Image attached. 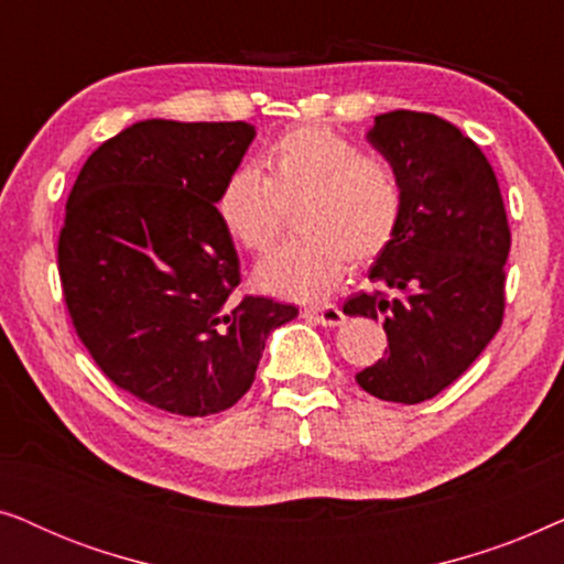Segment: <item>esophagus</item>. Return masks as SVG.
<instances>
[{
    "instance_id": "1",
    "label": "esophagus",
    "mask_w": 564,
    "mask_h": 564,
    "mask_svg": "<svg viewBox=\"0 0 564 564\" xmlns=\"http://www.w3.org/2000/svg\"><path fill=\"white\" fill-rule=\"evenodd\" d=\"M303 315H305L307 321H315V323H321V326H328V328L341 326V323H344V313L338 311L336 305H330V303H326V305H311V307H305Z\"/></svg>"
}]
</instances>
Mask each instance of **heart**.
Wrapping results in <instances>:
<instances>
[{
	"instance_id": "1",
	"label": "heart",
	"mask_w": 564,
	"mask_h": 564,
	"mask_svg": "<svg viewBox=\"0 0 564 564\" xmlns=\"http://www.w3.org/2000/svg\"><path fill=\"white\" fill-rule=\"evenodd\" d=\"M297 236L257 269L259 284L290 297L334 290L346 261L369 264L395 241L405 189L388 159L361 153L326 126H300L269 145L261 169L238 166L223 182L218 215L246 251L264 253L280 236L284 207Z\"/></svg>"
}]
</instances>
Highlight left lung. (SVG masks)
<instances>
[{
	"instance_id": "8db88e82",
	"label": "left lung",
	"mask_w": 564,
	"mask_h": 564,
	"mask_svg": "<svg viewBox=\"0 0 564 564\" xmlns=\"http://www.w3.org/2000/svg\"><path fill=\"white\" fill-rule=\"evenodd\" d=\"M367 141L395 166L405 213L346 315L380 318L384 357L361 369L369 395L415 405L467 372L503 323L511 230L492 166L477 143L436 115L375 118Z\"/></svg>"
}]
</instances>
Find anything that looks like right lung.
<instances>
[{
	"label": "right lung",
	"instance_id": "1",
	"mask_svg": "<svg viewBox=\"0 0 564 564\" xmlns=\"http://www.w3.org/2000/svg\"><path fill=\"white\" fill-rule=\"evenodd\" d=\"M249 122L141 120L76 176L58 234L64 300L97 367L159 411L203 419L249 392L267 336L295 305L238 297L218 195Z\"/></svg>",
	"mask_w": 564,
	"mask_h": 564
}]
</instances>
